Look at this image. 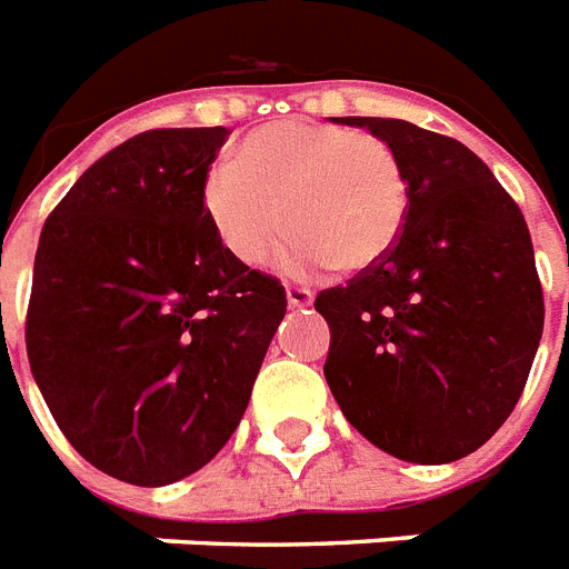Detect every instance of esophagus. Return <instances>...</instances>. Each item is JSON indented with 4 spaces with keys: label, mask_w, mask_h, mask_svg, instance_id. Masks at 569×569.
<instances>
[{
    "label": "esophagus",
    "mask_w": 569,
    "mask_h": 569,
    "mask_svg": "<svg viewBox=\"0 0 569 569\" xmlns=\"http://www.w3.org/2000/svg\"><path fill=\"white\" fill-rule=\"evenodd\" d=\"M286 301H289V307H310L313 303V292L307 289V286H286Z\"/></svg>",
    "instance_id": "34e87169"
}]
</instances>
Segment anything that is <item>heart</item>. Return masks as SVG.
<instances>
[{
    "label": "heart",
    "mask_w": 569,
    "mask_h": 569,
    "mask_svg": "<svg viewBox=\"0 0 569 569\" xmlns=\"http://www.w3.org/2000/svg\"><path fill=\"white\" fill-rule=\"evenodd\" d=\"M202 202L223 247L244 266H259L289 223L298 236L280 256L289 274L363 271L400 241L409 181L388 142L289 119L250 130L232 163L206 176Z\"/></svg>",
    "instance_id": "obj_1"
}]
</instances>
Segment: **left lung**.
Masks as SVG:
<instances>
[{
  "mask_svg": "<svg viewBox=\"0 0 569 569\" xmlns=\"http://www.w3.org/2000/svg\"><path fill=\"white\" fill-rule=\"evenodd\" d=\"M388 142L409 181L400 241L316 310L325 379L363 439L441 466L487 445L522 397L543 333L526 217L462 142L402 119L346 116Z\"/></svg>",
  "mask_w": 569,
  "mask_h": 569,
  "instance_id": "8db88e82",
  "label": "left lung"
}]
</instances>
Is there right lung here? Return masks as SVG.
<instances>
[{
	"mask_svg": "<svg viewBox=\"0 0 569 569\" xmlns=\"http://www.w3.org/2000/svg\"><path fill=\"white\" fill-rule=\"evenodd\" d=\"M227 128L146 130L82 172L34 253L26 352L82 459L167 487L217 457L250 402L286 292L211 227Z\"/></svg>",
	"mask_w": 569,
	"mask_h": 569,
	"instance_id": "add662e5",
	"label": "right lung"
}]
</instances>
